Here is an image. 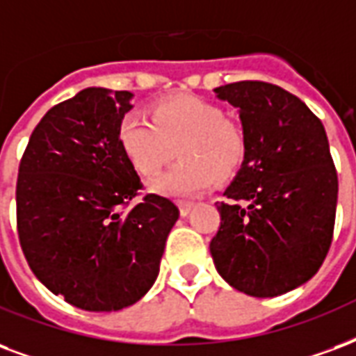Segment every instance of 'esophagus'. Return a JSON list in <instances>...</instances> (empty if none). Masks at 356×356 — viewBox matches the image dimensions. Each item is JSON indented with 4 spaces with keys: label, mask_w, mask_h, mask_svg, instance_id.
I'll list each match as a JSON object with an SVG mask.
<instances>
[{
    "label": "esophagus",
    "mask_w": 356,
    "mask_h": 356,
    "mask_svg": "<svg viewBox=\"0 0 356 356\" xmlns=\"http://www.w3.org/2000/svg\"><path fill=\"white\" fill-rule=\"evenodd\" d=\"M192 207H194V203L179 202V213H181V216H188L190 211H192Z\"/></svg>",
    "instance_id": "1"
}]
</instances>
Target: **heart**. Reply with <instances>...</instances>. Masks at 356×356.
I'll list each match as a JSON object with an SVG mask.
<instances>
[{
    "label": "heart",
    "mask_w": 356,
    "mask_h": 356,
    "mask_svg": "<svg viewBox=\"0 0 356 356\" xmlns=\"http://www.w3.org/2000/svg\"><path fill=\"white\" fill-rule=\"evenodd\" d=\"M119 145L142 175L159 173L179 149L181 162L151 183L153 192L175 200L196 197L216 179L233 177L248 151L243 124L224 118L218 104L192 95L160 100L153 119L140 112L124 113Z\"/></svg>",
    "instance_id": "obj_1"
}]
</instances>
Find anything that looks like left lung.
<instances>
[{"label": "left lung", "instance_id": "1", "mask_svg": "<svg viewBox=\"0 0 356 356\" xmlns=\"http://www.w3.org/2000/svg\"><path fill=\"white\" fill-rule=\"evenodd\" d=\"M238 112L248 151L218 203L211 241L218 275L250 297H278L310 280L332 243L338 175L310 108L265 81L213 89Z\"/></svg>", "mask_w": 356, "mask_h": 356}]
</instances>
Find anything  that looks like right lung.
Here are the masks:
<instances>
[{
	"label": "right lung",
	"instance_id": "right-lung-1",
	"mask_svg": "<svg viewBox=\"0 0 356 356\" xmlns=\"http://www.w3.org/2000/svg\"><path fill=\"white\" fill-rule=\"evenodd\" d=\"M134 95L81 89L54 106L29 138L16 184L18 237L33 275L89 312L138 302L156 280L179 218L168 197L145 196L119 145Z\"/></svg>",
	"mask_w": 356,
	"mask_h": 356
}]
</instances>
